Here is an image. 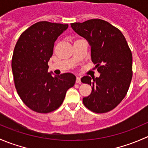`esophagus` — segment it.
Here are the masks:
<instances>
[{
  "mask_svg": "<svg viewBox=\"0 0 148 148\" xmlns=\"http://www.w3.org/2000/svg\"><path fill=\"white\" fill-rule=\"evenodd\" d=\"M76 82L77 84L81 83V78L79 77H77V80H76Z\"/></svg>",
  "mask_w": 148,
  "mask_h": 148,
  "instance_id": "obj_1",
  "label": "esophagus"
}]
</instances>
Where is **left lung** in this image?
Listing matches in <instances>:
<instances>
[{
    "instance_id": "obj_1",
    "label": "left lung",
    "mask_w": 148,
    "mask_h": 148,
    "mask_svg": "<svg viewBox=\"0 0 148 148\" xmlns=\"http://www.w3.org/2000/svg\"><path fill=\"white\" fill-rule=\"evenodd\" d=\"M79 35L89 41L92 61L99 77L84 76L83 83L92 92L83 98L85 107L95 113H106L115 108L126 96L132 77V56L122 32L102 19L71 23Z\"/></svg>"
}]
</instances>
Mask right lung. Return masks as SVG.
<instances>
[{
    "instance_id": "right-lung-1",
    "label": "right lung",
    "mask_w": 148,
    "mask_h": 148,
    "mask_svg": "<svg viewBox=\"0 0 148 148\" xmlns=\"http://www.w3.org/2000/svg\"><path fill=\"white\" fill-rule=\"evenodd\" d=\"M68 24L40 21L23 31L13 51L11 66L19 97L28 108L38 113L57 110L76 77L64 73L53 77L48 72V62L54 42Z\"/></svg>"
}]
</instances>
